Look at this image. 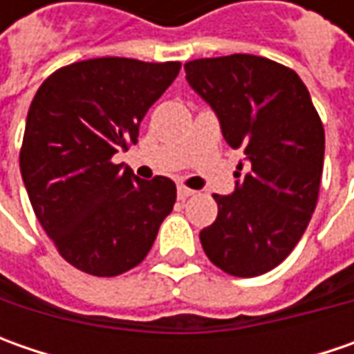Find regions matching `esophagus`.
Returning <instances> with one entry per match:
<instances>
[{"mask_svg": "<svg viewBox=\"0 0 354 354\" xmlns=\"http://www.w3.org/2000/svg\"><path fill=\"white\" fill-rule=\"evenodd\" d=\"M193 195H195V191H193V189H189V187H183V185H181V187H177V197L181 198V201H183V198L193 197Z\"/></svg>", "mask_w": 354, "mask_h": 354, "instance_id": "esophagus-1", "label": "esophagus"}]
</instances>
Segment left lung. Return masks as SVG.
<instances>
[{"label":"left lung","mask_w":354,"mask_h":354,"mask_svg":"<svg viewBox=\"0 0 354 354\" xmlns=\"http://www.w3.org/2000/svg\"><path fill=\"white\" fill-rule=\"evenodd\" d=\"M187 82L218 118L223 138L244 149L230 195H212L216 221L201 230L212 264L254 278L281 264L317 205L325 131L301 78L278 62L230 55L185 64Z\"/></svg>","instance_id":"8db88e82"}]
</instances>
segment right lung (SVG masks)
Segmentation results:
<instances>
[{
	"label": "right lung",
	"mask_w": 354,
	"mask_h": 354,
	"mask_svg": "<svg viewBox=\"0 0 354 354\" xmlns=\"http://www.w3.org/2000/svg\"><path fill=\"white\" fill-rule=\"evenodd\" d=\"M179 68L181 62L90 59L59 68L35 94L21 177L57 250L86 274L112 278L136 268L173 211L171 179L143 181L112 157L138 143L143 116Z\"/></svg>",
	"instance_id": "1"
}]
</instances>
